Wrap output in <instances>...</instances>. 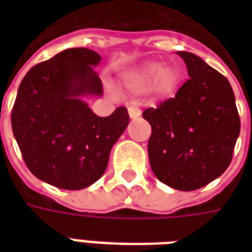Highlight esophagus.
Returning a JSON list of instances; mask_svg holds the SVG:
<instances>
[{
    "mask_svg": "<svg viewBox=\"0 0 252 252\" xmlns=\"http://www.w3.org/2000/svg\"><path fill=\"white\" fill-rule=\"evenodd\" d=\"M128 115H129L131 119H137L140 116V109L136 108V106H129L128 108Z\"/></svg>",
    "mask_w": 252,
    "mask_h": 252,
    "instance_id": "34e87169",
    "label": "esophagus"
}]
</instances>
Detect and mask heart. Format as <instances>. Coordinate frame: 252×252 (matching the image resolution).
Instances as JSON below:
<instances>
[{
  "mask_svg": "<svg viewBox=\"0 0 252 252\" xmlns=\"http://www.w3.org/2000/svg\"><path fill=\"white\" fill-rule=\"evenodd\" d=\"M155 77H157V88L163 93L173 90L178 82V71L175 67L166 66L160 68L159 63L150 62L146 66H143L142 70L135 77V85L137 88H146Z\"/></svg>",
  "mask_w": 252,
  "mask_h": 252,
  "instance_id": "1",
  "label": "heart"
}]
</instances>
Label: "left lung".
<instances>
[{
    "instance_id": "8db88e82",
    "label": "left lung",
    "mask_w": 252,
    "mask_h": 252,
    "mask_svg": "<svg viewBox=\"0 0 252 252\" xmlns=\"http://www.w3.org/2000/svg\"><path fill=\"white\" fill-rule=\"evenodd\" d=\"M189 79L175 97L148 108V158L154 174L174 189H200L216 180L232 160L240 117L232 88L201 58L180 51Z\"/></svg>"
}]
</instances>
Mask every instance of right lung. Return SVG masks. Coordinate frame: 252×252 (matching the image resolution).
<instances>
[{"label": "right lung", "instance_id": "1", "mask_svg": "<svg viewBox=\"0 0 252 252\" xmlns=\"http://www.w3.org/2000/svg\"><path fill=\"white\" fill-rule=\"evenodd\" d=\"M88 48H68L37 63L20 83L12 129L27 167L59 189L79 190L99 180L110 150L129 123L126 108L98 117L79 95L102 93Z\"/></svg>", "mask_w": 252, "mask_h": 252}]
</instances>
